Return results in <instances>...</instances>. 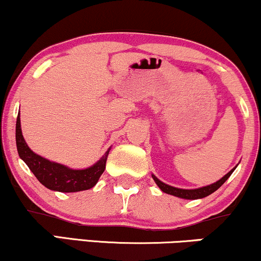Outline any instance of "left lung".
<instances>
[{"mask_svg":"<svg viewBox=\"0 0 261 261\" xmlns=\"http://www.w3.org/2000/svg\"><path fill=\"white\" fill-rule=\"evenodd\" d=\"M236 167L231 169L230 172L227 173V174H225L223 178L218 180V181H215V182H213V184H211V185L202 186V188H198V189H179V188H174V186H170L168 184H166V182L161 181V180L157 178L156 175L151 174V176H152V179L155 180V182L157 184V186H159V188L161 189V191L166 192V194L175 196V197H179V198H184V199H198V198L207 197V196H209L211 194H213L214 191H217V190L219 189L220 186L223 185L224 182L230 178V175L232 174L233 170L236 169Z\"/></svg>","mask_w":261,"mask_h":261,"instance_id":"8db88e82","label":"left lung"}]
</instances>
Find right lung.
Listing matches in <instances>:
<instances>
[{"mask_svg": "<svg viewBox=\"0 0 261 261\" xmlns=\"http://www.w3.org/2000/svg\"><path fill=\"white\" fill-rule=\"evenodd\" d=\"M15 140H17L19 157L27 163L38 181L47 189L59 192H77L92 189L104 173L106 160L111 150V147H109L108 151L100 157V160L85 169H73L62 163L53 162L35 153L28 146L21 133L20 114L17 117Z\"/></svg>", "mask_w": 261, "mask_h": 261, "instance_id": "right-lung-1", "label": "right lung"}]
</instances>
